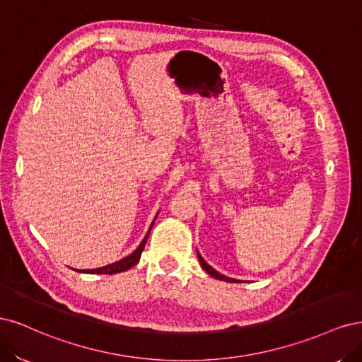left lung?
Returning a JSON list of instances; mask_svg holds the SVG:
<instances>
[{
	"mask_svg": "<svg viewBox=\"0 0 362 362\" xmlns=\"http://www.w3.org/2000/svg\"><path fill=\"white\" fill-rule=\"evenodd\" d=\"M197 255H198V260H200V264L203 266V269L209 274V275H212L214 278H216V279H221V281H228V283H239L238 281V279H233V278H228V276H226V275H223V274H219V272H216L215 269H214V267H211V266H209L204 260H203V257H202V255L200 254H198L197 252Z\"/></svg>",
	"mask_w": 362,
	"mask_h": 362,
	"instance_id": "1",
	"label": "left lung"
}]
</instances>
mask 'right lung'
Returning a JSON list of instances; mask_svg holds the SVG:
<instances>
[{
    "label": "right lung",
    "instance_id": "1",
    "mask_svg": "<svg viewBox=\"0 0 362 362\" xmlns=\"http://www.w3.org/2000/svg\"><path fill=\"white\" fill-rule=\"evenodd\" d=\"M151 227H153V224H151ZM151 227H150V230H151ZM150 230H148V233H147V236L143 239L141 245H139V247H138L131 255H127V257H124L123 260L115 262V263L108 264V266H103V267H98V269H87V271H78V272L111 275V274H119V272H124V271H127V269H131V267L135 266V264L139 262V259H141V252H143V250H144V247H146V242H147V238H148V235H150Z\"/></svg>",
    "mask_w": 362,
    "mask_h": 362
}]
</instances>
